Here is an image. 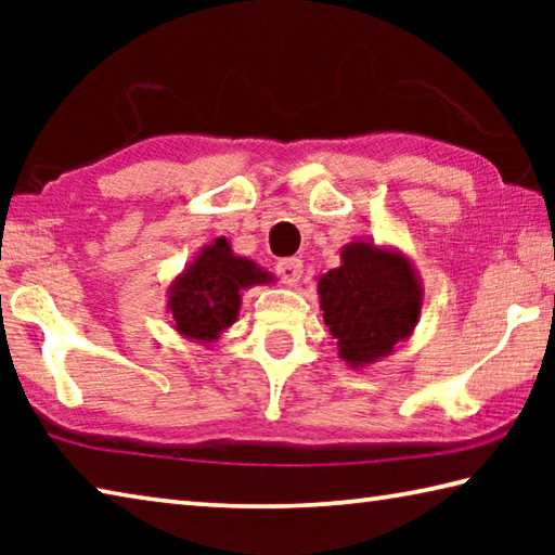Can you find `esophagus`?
Instances as JSON below:
<instances>
[{"label": "esophagus", "instance_id": "34e87169", "mask_svg": "<svg viewBox=\"0 0 555 555\" xmlns=\"http://www.w3.org/2000/svg\"><path fill=\"white\" fill-rule=\"evenodd\" d=\"M276 274L281 276V281H284L286 286H296L300 281V274H304V261L296 257L281 259L276 264Z\"/></svg>", "mask_w": 555, "mask_h": 555}]
</instances>
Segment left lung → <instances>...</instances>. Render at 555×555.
<instances>
[{
	"mask_svg": "<svg viewBox=\"0 0 555 555\" xmlns=\"http://www.w3.org/2000/svg\"><path fill=\"white\" fill-rule=\"evenodd\" d=\"M318 298L337 357L362 370L409 340L424 308V284L401 249L354 240L340 249V267L318 276Z\"/></svg>",
	"mask_w": 555,
	"mask_h": 555,
	"instance_id": "8db88e82",
	"label": "left lung"
}]
</instances>
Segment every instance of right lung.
I'll return each instance as SVG.
<instances>
[{
  "mask_svg": "<svg viewBox=\"0 0 555 555\" xmlns=\"http://www.w3.org/2000/svg\"><path fill=\"white\" fill-rule=\"evenodd\" d=\"M271 281V271L234 255L232 244L224 237L205 244L168 286L166 308L171 313L173 331L185 340L210 347L237 321L242 291Z\"/></svg>",
  "mask_w": 555,
  "mask_h": 555,
  "instance_id": "right-lung-1",
  "label": "right lung"
}]
</instances>
